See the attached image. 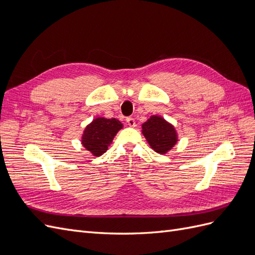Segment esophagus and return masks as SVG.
I'll return each instance as SVG.
<instances>
[{
    "label": "esophagus",
    "instance_id": "1",
    "mask_svg": "<svg viewBox=\"0 0 255 255\" xmlns=\"http://www.w3.org/2000/svg\"><path fill=\"white\" fill-rule=\"evenodd\" d=\"M126 120H127L128 125L129 127H135V126H136V122H135L134 118H132V117H128Z\"/></svg>",
    "mask_w": 255,
    "mask_h": 255
}]
</instances>
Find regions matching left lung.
<instances>
[{
  "label": "left lung",
  "mask_w": 255,
  "mask_h": 255,
  "mask_svg": "<svg viewBox=\"0 0 255 255\" xmlns=\"http://www.w3.org/2000/svg\"><path fill=\"white\" fill-rule=\"evenodd\" d=\"M142 134L151 148L160 154L171 150L177 140L174 128L158 116H152L143 123Z\"/></svg>",
  "instance_id": "obj_1"
}]
</instances>
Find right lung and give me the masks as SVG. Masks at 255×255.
Segmentation results:
<instances>
[{
	"label": "right lung",
	"instance_id": "1",
	"mask_svg": "<svg viewBox=\"0 0 255 255\" xmlns=\"http://www.w3.org/2000/svg\"><path fill=\"white\" fill-rule=\"evenodd\" d=\"M122 128L121 122L117 119L97 118L85 128L82 143L95 156L102 155L118 130Z\"/></svg>",
	"mask_w": 255,
	"mask_h": 255
}]
</instances>
